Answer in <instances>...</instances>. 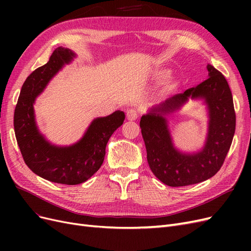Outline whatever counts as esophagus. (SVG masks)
Instances as JSON below:
<instances>
[{"mask_svg": "<svg viewBox=\"0 0 251 251\" xmlns=\"http://www.w3.org/2000/svg\"><path fill=\"white\" fill-rule=\"evenodd\" d=\"M126 117L128 120H136L138 117V112L136 111V109H127L126 111Z\"/></svg>", "mask_w": 251, "mask_h": 251, "instance_id": "obj_1", "label": "esophagus"}]
</instances>
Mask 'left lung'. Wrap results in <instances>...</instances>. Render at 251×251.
<instances>
[{"instance_id": "obj_1", "label": "left lung", "mask_w": 251, "mask_h": 251, "mask_svg": "<svg viewBox=\"0 0 251 251\" xmlns=\"http://www.w3.org/2000/svg\"><path fill=\"white\" fill-rule=\"evenodd\" d=\"M208 78L184 93L174 95L151 109L140 120L150 169L164 184L178 187L199 183L220 171L235 130L232 94L224 75L207 65ZM188 97L203 98L210 109L209 137L198 154H181L172 147L163 115L177 109Z\"/></svg>"}]
</instances>
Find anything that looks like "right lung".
Segmentation results:
<instances>
[{
  "instance_id": "add662e5",
  "label": "right lung",
  "mask_w": 251,
  "mask_h": 251,
  "mask_svg": "<svg viewBox=\"0 0 251 251\" xmlns=\"http://www.w3.org/2000/svg\"><path fill=\"white\" fill-rule=\"evenodd\" d=\"M73 56L74 53L65 48L53 51L49 62L35 69L23 83L13 116L14 133L28 168L44 179L67 185L82 183L100 170L110 137L126 118L124 112L116 111L95 119L80 141L72 147L57 148L45 140L35 126L34 100Z\"/></svg>"
}]
</instances>
